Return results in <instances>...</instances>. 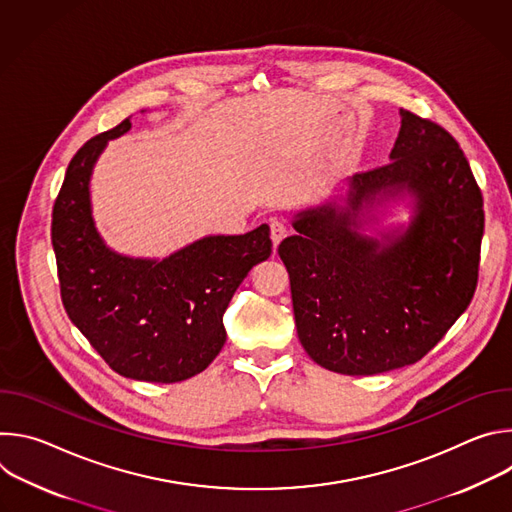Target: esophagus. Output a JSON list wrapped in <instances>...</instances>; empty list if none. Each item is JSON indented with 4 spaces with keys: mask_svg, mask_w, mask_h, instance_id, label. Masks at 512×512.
I'll list each match as a JSON object with an SVG mask.
<instances>
[{
    "mask_svg": "<svg viewBox=\"0 0 512 512\" xmlns=\"http://www.w3.org/2000/svg\"><path fill=\"white\" fill-rule=\"evenodd\" d=\"M269 231H271V241H273L275 247H277V245L287 237V233H289L287 225L281 221V218H271V221H269Z\"/></svg>",
    "mask_w": 512,
    "mask_h": 512,
    "instance_id": "esophagus-1",
    "label": "esophagus"
}]
</instances>
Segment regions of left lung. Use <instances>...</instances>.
Instances as JSON below:
<instances>
[{
    "label": "left lung",
    "instance_id": "8db88e82",
    "mask_svg": "<svg viewBox=\"0 0 512 512\" xmlns=\"http://www.w3.org/2000/svg\"><path fill=\"white\" fill-rule=\"evenodd\" d=\"M401 187L418 198L403 236L381 248L349 229L362 199ZM348 206L306 210L277 253L310 358L340 375L387 373L421 360L470 306L484 200L452 133L401 109L391 162L352 178Z\"/></svg>",
    "mask_w": 512,
    "mask_h": 512
}]
</instances>
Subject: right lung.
Returning <instances> with one entry per match:
<instances>
[{
    "label": "right lung",
    "instance_id": "obj_1",
    "mask_svg": "<svg viewBox=\"0 0 512 512\" xmlns=\"http://www.w3.org/2000/svg\"><path fill=\"white\" fill-rule=\"evenodd\" d=\"M129 127L125 119L91 137L66 168L52 208L60 298L115 373L178 383L202 373L225 346L223 314L251 267L271 255L269 227L206 237L164 261L109 251L91 218L89 180L105 143Z\"/></svg>",
    "mask_w": 512,
    "mask_h": 512
}]
</instances>
